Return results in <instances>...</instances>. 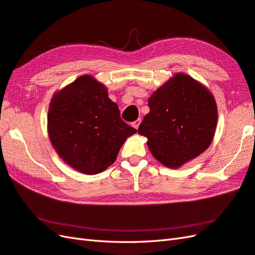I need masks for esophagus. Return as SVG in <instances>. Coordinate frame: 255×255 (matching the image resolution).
Segmentation results:
<instances>
[{
	"instance_id": "obj_1",
	"label": "esophagus",
	"mask_w": 255,
	"mask_h": 255,
	"mask_svg": "<svg viewBox=\"0 0 255 255\" xmlns=\"http://www.w3.org/2000/svg\"><path fill=\"white\" fill-rule=\"evenodd\" d=\"M140 119H137V120H135L133 123H132V126L136 128V129H137L138 128V127H139V124H140Z\"/></svg>"
}]
</instances>
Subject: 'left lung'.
Returning a JSON list of instances; mask_svg holds the SVG:
<instances>
[{"label": "left lung", "instance_id": "left-lung-1", "mask_svg": "<svg viewBox=\"0 0 255 255\" xmlns=\"http://www.w3.org/2000/svg\"><path fill=\"white\" fill-rule=\"evenodd\" d=\"M150 111L138 133L148 138L153 157L167 167H179L210 146L217 107L208 89L187 74L177 73L148 99Z\"/></svg>", "mask_w": 255, "mask_h": 255}]
</instances>
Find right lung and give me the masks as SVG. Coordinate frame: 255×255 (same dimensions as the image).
I'll use <instances>...</instances> for the list:
<instances>
[{"label": "right lung", "instance_id": "add662e5", "mask_svg": "<svg viewBox=\"0 0 255 255\" xmlns=\"http://www.w3.org/2000/svg\"><path fill=\"white\" fill-rule=\"evenodd\" d=\"M47 127L55 150L73 169L89 175L113 164L136 129L120 117L105 85L82 76L52 98Z\"/></svg>", "mask_w": 255, "mask_h": 255}]
</instances>
